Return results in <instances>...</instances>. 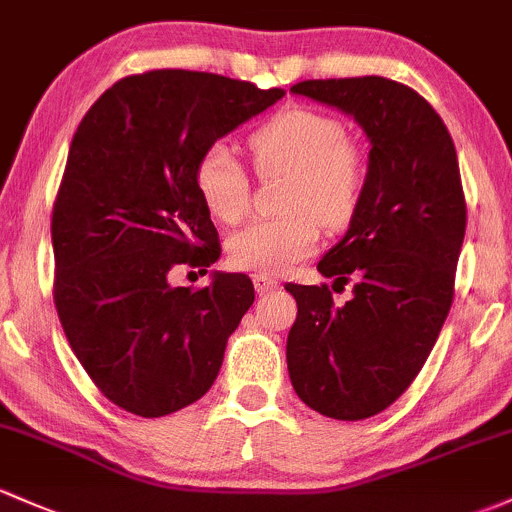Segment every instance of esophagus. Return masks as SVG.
Instances as JSON below:
<instances>
[{
	"label": "esophagus",
	"mask_w": 512,
	"mask_h": 512,
	"mask_svg": "<svg viewBox=\"0 0 512 512\" xmlns=\"http://www.w3.org/2000/svg\"><path fill=\"white\" fill-rule=\"evenodd\" d=\"M254 285H256L258 293H268V290H276L278 288L280 280L273 278V276H263V273H256Z\"/></svg>",
	"instance_id": "1"
}]
</instances>
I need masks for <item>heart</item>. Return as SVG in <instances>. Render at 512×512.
Wrapping results in <instances>:
<instances>
[{"mask_svg":"<svg viewBox=\"0 0 512 512\" xmlns=\"http://www.w3.org/2000/svg\"><path fill=\"white\" fill-rule=\"evenodd\" d=\"M249 151L261 178L288 175L283 210L258 219L229 241V261L241 271H285L310 256L320 241V224L342 229L364 200L368 166L361 148L346 139L332 114L288 107L249 136ZM195 188L214 219L236 224L251 207V185L227 146L207 148L195 166Z\"/></svg>","mask_w":512,"mask_h":512,"instance_id":"1","label":"heart"}]
</instances>
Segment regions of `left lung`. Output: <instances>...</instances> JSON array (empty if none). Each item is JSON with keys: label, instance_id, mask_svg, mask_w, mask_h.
<instances>
[{"label": "left lung", "instance_id": "8db88e82", "mask_svg": "<svg viewBox=\"0 0 512 512\" xmlns=\"http://www.w3.org/2000/svg\"><path fill=\"white\" fill-rule=\"evenodd\" d=\"M354 117L371 141L368 180L349 232L317 271L329 285L288 283L298 320L288 371L305 405L334 420H366L393 405L425 366L454 300L466 200L447 126L425 97L378 75L290 87Z\"/></svg>", "mask_w": 512, "mask_h": 512}]
</instances>
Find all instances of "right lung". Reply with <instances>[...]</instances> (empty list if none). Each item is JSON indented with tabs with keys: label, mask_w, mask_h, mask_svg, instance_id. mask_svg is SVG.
<instances>
[{
	"label": "right lung",
	"mask_w": 512,
	"mask_h": 512,
	"mask_svg": "<svg viewBox=\"0 0 512 512\" xmlns=\"http://www.w3.org/2000/svg\"><path fill=\"white\" fill-rule=\"evenodd\" d=\"M285 92L195 70L126 75L82 117L53 202V302L107 400L163 417L212 388L229 334L254 305L244 273L173 288L222 254L195 166Z\"/></svg>",
	"instance_id": "add662e5"
}]
</instances>
